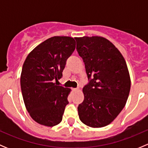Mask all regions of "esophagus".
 I'll use <instances>...</instances> for the list:
<instances>
[{"instance_id":"esophagus-1","label":"esophagus","mask_w":148,"mask_h":148,"mask_svg":"<svg viewBox=\"0 0 148 148\" xmlns=\"http://www.w3.org/2000/svg\"><path fill=\"white\" fill-rule=\"evenodd\" d=\"M72 90L74 91V92H77V91H78L79 89H77V88H73V89H72Z\"/></svg>"}]
</instances>
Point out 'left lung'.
Returning <instances> with one entry per match:
<instances>
[{"label":"left lung","mask_w":148,"mask_h":148,"mask_svg":"<svg viewBox=\"0 0 148 148\" xmlns=\"http://www.w3.org/2000/svg\"><path fill=\"white\" fill-rule=\"evenodd\" d=\"M89 83L83 88L84 99L79 104L80 120L91 127L111 123L125 106L130 77L120 51L101 36L75 38Z\"/></svg>","instance_id":"left-lung-1"}]
</instances>
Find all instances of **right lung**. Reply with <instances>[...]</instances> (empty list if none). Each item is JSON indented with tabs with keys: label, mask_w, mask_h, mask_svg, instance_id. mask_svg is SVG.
<instances>
[{
	"label": "right lung",
	"mask_w": 148,
	"mask_h": 148,
	"mask_svg": "<svg viewBox=\"0 0 148 148\" xmlns=\"http://www.w3.org/2000/svg\"><path fill=\"white\" fill-rule=\"evenodd\" d=\"M76 41L71 37L53 36L37 46L26 57L21 74V87L26 110L38 124L60 123L69 104L71 89L57 86Z\"/></svg>",
	"instance_id": "add662e5"
}]
</instances>
